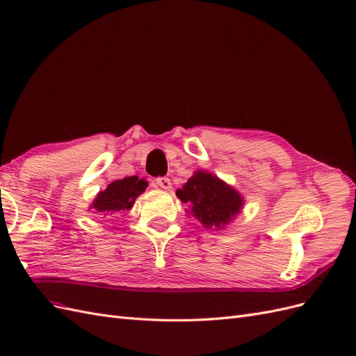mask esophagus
Returning <instances> with one entry per match:
<instances>
[{"mask_svg":"<svg viewBox=\"0 0 356 356\" xmlns=\"http://www.w3.org/2000/svg\"><path fill=\"white\" fill-rule=\"evenodd\" d=\"M156 185L162 189H167L170 191L171 189V180L168 177H158L156 179Z\"/></svg>","mask_w":356,"mask_h":356,"instance_id":"34e87169","label":"esophagus"}]
</instances>
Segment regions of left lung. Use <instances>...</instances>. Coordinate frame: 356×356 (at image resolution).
I'll return each mask as SVG.
<instances>
[{"label": "left lung", "instance_id": "left-lung-1", "mask_svg": "<svg viewBox=\"0 0 356 356\" xmlns=\"http://www.w3.org/2000/svg\"><path fill=\"white\" fill-rule=\"evenodd\" d=\"M176 195L188 204V213L204 229L222 230L243 209V197L229 184L206 170H197Z\"/></svg>", "mask_w": 356, "mask_h": 356}]
</instances>
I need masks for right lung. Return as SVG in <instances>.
I'll return each instance as SVG.
<instances>
[{
    "label": "right lung",
    "instance_id": "add662e5",
    "mask_svg": "<svg viewBox=\"0 0 356 356\" xmlns=\"http://www.w3.org/2000/svg\"><path fill=\"white\" fill-rule=\"evenodd\" d=\"M147 186V180L140 179L138 176L114 180L106 186V189L100 191L96 195L93 203L90 204V209H93L95 213L104 216L131 211L135 200L144 193Z\"/></svg>",
    "mask_w": 356,
    "mask_h": 356
}]
</instances>
